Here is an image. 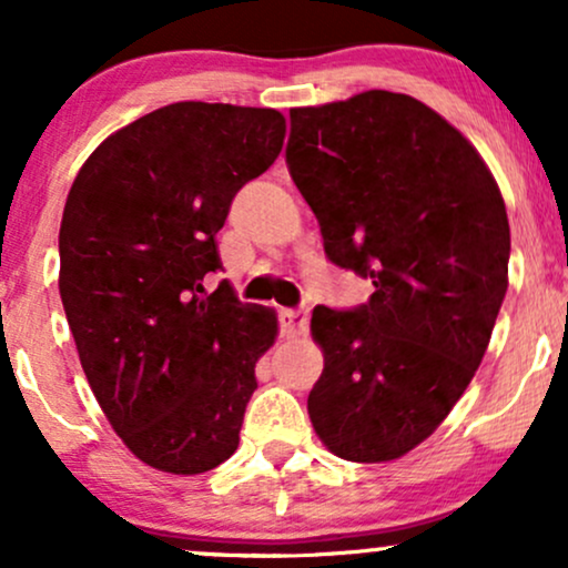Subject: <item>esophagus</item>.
I'll use <instances>...</instances> for the list:
<instances>
[{
  "instance_id": "obj_1",
  "label": "esophagus",
  "mask_w": 568,
  "mask_h": 568,
  "mask_svg": "<svg viewBox=\"0 0 568 568\" xmlns=\"http://www.w3.org/2000/svg\"><path fill=\"white\" fill-rule=\"evenodd\" d=\"M280 323H283L285 336H302L310 325V310L298 306V310H283L280 312Z\"/></svg>"
}]
</instances>
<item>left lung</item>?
Returning a JSON list of instances; mask_svg holds the SVG:
<instances>
[{
	"label": "left lung",
	"mask_w": 568,
	"mask_h": 568,
	"mask_svg": "<svg viewBox=\"0 0 568 568\" xmlns=\"http://www.w3.org/2000/svg\"><path fill=\"white\" fill-rule=\"evenodd\" d=\"M285 162L328 262L374 283L366 304L312 312V427L342 459H397L484 361L507 293L505 200L459 130L389 90L291 109Z\"/></svg>",
	"instance_id": "left-lung-1"
}]
</instances>
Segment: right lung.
I'll return each mask as SVG.
<instances>
[{"label":"right lung","instance_id":"obj_1","mask_svg":"<svg viewBox=\"0 0 568 568\" xmlns=\"http://www.w3.org/2000/svg\"><path fill=\"white\" fill-rule=\"evenodd\" d=\"M275 109L181 101L116 130L63 207L61 302L114 433L146 465L197 475L237 452L277 321L221 280L234 194L277 160Z\"/></svg>","mask_w":568,"mask_h":568}]
</instances>
